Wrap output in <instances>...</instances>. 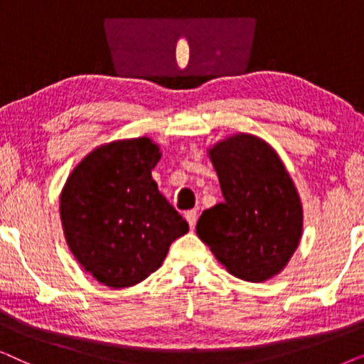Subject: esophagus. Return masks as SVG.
Returning <instances> with one entry per match:
<instances>
[{"label": "esophagus", "instance_id": "1", "mask_svg": "<svg viewBox=\"0 0 364 364\" xmlns=\"http://www.w3.org/2000/svg\"><path fill=\"white\" fill-rule=\"evenodd\" d=\"M186 218H187V222H188V227L192 228H196V223H197V212L196 210H188L187 213H186Z\"/></svg>", "mask_w": 364, "mask_h": 364}]
</instances>
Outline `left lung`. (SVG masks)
Wrapping results in <instances>:
<instances>
[{"mask_svg": "<svg viewBox=\"0 0 364 364\" xmlns=\"http://www.w3.org/2000/svg\"><path fill=\"white\" fill-rule=\"evenodd\" d=\"M223 202L197 222V235L230 275L260 283L278 275L300 245L303 205L275 149L232 134L207 149Z\"/></svg>", "mask_w": 364, "mask_h": 364, "instance_id": "8db88e82", "label": "left lung"}]
</instances>
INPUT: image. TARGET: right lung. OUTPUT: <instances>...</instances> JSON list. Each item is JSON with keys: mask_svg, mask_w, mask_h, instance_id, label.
I'll return each mask as SVG.
<instances>
[{"mask_svg": "<svg viewBox=\"0 0 364 364\" xmlns=\"http://www.w3.org/2000/svg\"><path fill=\"white\" fill-rule=\"evenodd\" d=\"M161 157V147L146 136L101 144L73 168L61 191L69 250L109 288L146 280L171 243L188 232L152 178Z\"/></svg>", "mask_w": 364, "mask_h": 364, "instance_id": "obj_1", "label": "right lung"}]
</instances>
